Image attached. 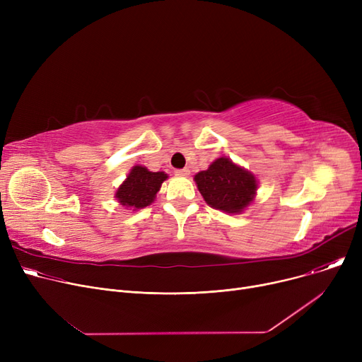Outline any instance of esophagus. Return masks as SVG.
Wrapping results in <instances>:
<instances>
[{"mask_svg": "<svg viewBox=\"0 0 362 362\" xmlns=\"http://www.w3.org/2000/svg\"><path fill=\"white\" fill-rule=\"evenodd\" d=\"M175 173L177 175V176H187L189 173H191V171H189V168H177L176 171H175Z\"/></svg>", "mask_w": 362, "mask_h": 362, "instance_id": "esophagus-1", "label": "esophagus"}]
</instances>
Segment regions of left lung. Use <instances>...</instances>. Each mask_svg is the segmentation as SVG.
Instances as JSON below:
<instances>
[{
    "label": "left lung",
    "instance_id": "1",
    "mask_svg": "<svg viewBox=\"0 0 362 362\" xmlns=\"http://www.w3.org/2000/svg\"><path fill=\"white\" fill-rule=\"evenodd\" d=\"M198 191L205 202L227 214H240L257 194V179L251 171L220 157L195 175Z\"/></svg>",
    "mask_w": 362,
    "mask_h": 362
}]
</instances>
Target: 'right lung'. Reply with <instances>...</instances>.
<instances>
[{
  "instance_id": "1",
  "label": "right lung",
  "mask_w": 362,
  "mask_h": 362,
  "mask_svg": "<svg viewBox=\"0 0 362 362\" xmlns=\"http://www.w3.org/2000/svg\"><path fill=\"white\" fill-rule=\"evenodd\" d=\"M167 177L164 171H149L144 165H135L119 186L116 198L120 205L132 208L133 211L141 210L154 202L161 183Z\"/></svg>"
}]
</instances>
